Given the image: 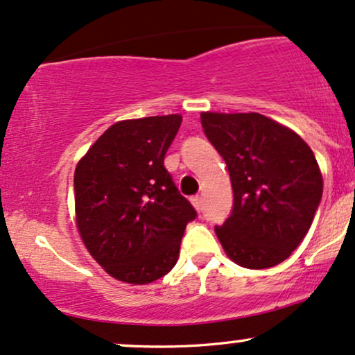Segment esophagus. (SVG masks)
Returning <instances> with one entry per match:
<instances>
[{"mask_svg":"<svg viewBox=\"0 0 355 355\" xmlns=\"http://www.w3.org/2000/svg\"><path fill=\"white\" fill-rule=\"evenodd\" d=\"M191 204H193L196 211H201L202 209V198L201 196H194V198H191Z\"/></svg>","mask_w":355,"mask_h":355,"instance_id":"34e87169","label":"esophagus"}]
</instances>
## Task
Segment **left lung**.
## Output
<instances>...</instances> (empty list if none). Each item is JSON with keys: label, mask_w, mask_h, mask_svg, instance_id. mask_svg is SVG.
Returning a JSON list of instances; mask_svg holds the SVG:
<instances>
[{"label": "left lung", "mask_w": 355, "mask_h": 355, "mask_svg": "<svg viewBox=\"0 0 355 355\" xmlns=\"http://www.w3.org/2000/svg\"><path fill=\"white\" fill-rule=\"evenodd\" d=\"M204 135L226 161L234 206L216 236L236 264L268 269L302 243L322 198L314 153L259 112H202Z\"/></svg>", "instance_id": "8db88e82"}]
</instances>
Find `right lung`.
Masks as SVG:
<instances>
[{
  "label": "right lung",
  "instance_id": "obj_1",
  "mask_svg": "<svg viewBox=\"0 0 355 355\" xmlns=\"http://www.w3.org/2000/svg\"><path fill=\"white\" fill-rule=\"evenodd\" d=\"M181 121L179 114L119 121L74 171L78 231L118 281L141 286L166 276L187 223L198 216L164 168Z\"/></svg>",
  "mask_w": 355,
  "mask_h": 355
}]
</instances>
